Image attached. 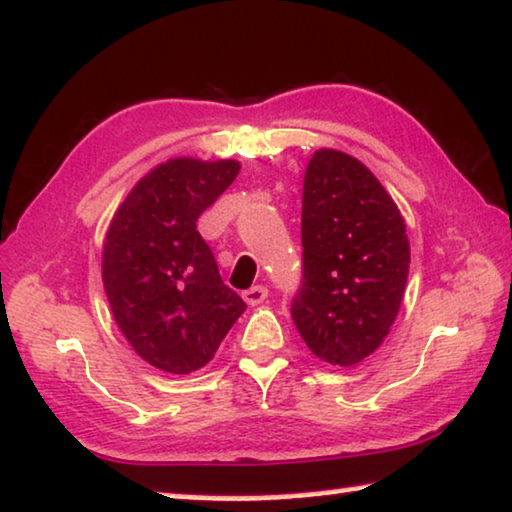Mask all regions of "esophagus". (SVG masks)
<instances>
[{
  "instance_id": "esophagus-1",
  "label": "esophagus",
  "mask_w": 512,
  "mask_h": 512,
  "mask_svg": "<svg viewBox=\"0 0 512 512\" xmlns=\"http://www.w3.org/2000/svg\"><path fill=\"white\" fill-rule=\"evenodd\" d=\"M266 296H269V289H266L264 285H255L243 292V301H246L250 308H255V305L266 301Z\"/></svg>"
}]
</instances>
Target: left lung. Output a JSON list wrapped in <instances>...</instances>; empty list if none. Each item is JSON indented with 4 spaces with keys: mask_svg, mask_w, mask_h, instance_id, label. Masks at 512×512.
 <instances>
[{
    "mask_svg": "<svg viewBox=\"0 0 512 512\" xmlns=\"http://www.w3.org/2000/svg\"><path fill=\"white\" fill-rule=\"evenodd\" d=\"M301 241L296 329L319 361L354 368L398 319L411 262L402 213L370 167L322 147L305 167Z\"/></svg>",
    "mask_w": 512,
    "mask_h": 512,
    "instance_id": "8db88e82",
    "label": "left lung"
}]
</instances>
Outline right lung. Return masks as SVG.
I'll return each mask as SVG.
<instances>
[{"mask_svg": "<svg viewBox=\"0 0 512 512\" xmlns=\"http://www.w3.org/2000/svg\"><path fill=\"white\" fill-rule=\"evenodd\" d=\"M239 170L234 158L165 160L135 183L105 232L101 276L112 317L156 370L204 368L246 310L195 225Z\"/></svg>", "mask_w": 512, "mask_h": 512, "instance_id": "obj_1", "label": "right lung"}]
</instances>
